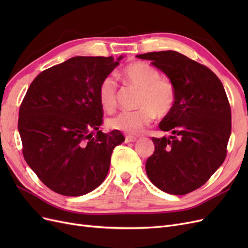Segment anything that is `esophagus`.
<instances>
[{
  "label": "esophagus",
  "instance_id": "1",
  "mask_svg": "<svg viewBox=\"0 0 248 248\" xmlns=\"http://www.w3.org/2000/svg\"><path fill=\"white\" fill-rule=\"evenodd\" d=\"M137 138L136 137H131V136H126L125 137V141L126 142H134V141H137Z\"/></svg>",
  "mask_w": 248,
  "mask_h": 248
}]
</instances>
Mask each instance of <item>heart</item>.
<instances>
[{"mask_svg": "<svg viewBox=\"0 0 248 248\" xmlns=\"http://www.w3.org/2000/svg\"><path fill=\"white\" fill-rule=\"evenodd\" d=\"M119 76L140 90L137 110H122L108 119L111 129L140 134L156 117L163 118L171 111L176 101V90L171 81L160 78V72L146 62L136 61L125 66ZM98 97L101 107L110 111L117 106V82L108 76L100 82Z\"/></svg>", "mask_w": 248, "mask_h": 248, "instance_id": "b5f03b06", "label": "heart"}]
</instances>
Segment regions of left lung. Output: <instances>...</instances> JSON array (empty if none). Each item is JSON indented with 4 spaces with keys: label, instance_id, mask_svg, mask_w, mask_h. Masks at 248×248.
<instances>
[{
    "label": "left lung",
    "instance_id": "obj_1",
    "mask_svg": "<svg viewBox=\"0 0 248 248\" xmlns=\"http://www.w3.org/2000/svg\"><path fill=\"white\" fill-rule=\"evenodd\" d=\"M149 60L174 85L176 101L159 128L171 136L152 138L155 151L146 172L157 188L181 196L204 185L227 155L231 108L219 78L208 67L178 51H153Z\"/></svg>",
    "mask_w": 248,
    "mask_h": 248
}]
</instances>
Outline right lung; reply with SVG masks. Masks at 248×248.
<instances>
[{"label": "right lung", "mask_w": 248, "mask_h": 248, "mask_svg": "<svg viewBox=\"0 0 248 248\" xmlns=\"http://www.w3.org/2000/svg\"><path fill=\"white\" fill-rule=\"evenodd\" d=\"M122 59L73 57L42 71L29 87L18 118L22 153L52 191L84 196L106 179L112 150L125 138L119 130H99L98 89Z\"/></svg>", "instance_id": "1"}]
</instances>
